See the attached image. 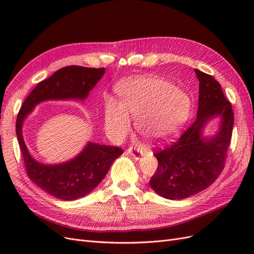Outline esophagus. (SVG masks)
I'll return each instance as SVG.
<instances>
[{
	"instance_id": "esophagus-1",
	"label": "esophagus",
	"mask_w": 254,
	"mask_h": 254,
	"mask_svg": "<svg viewBox=\"0 0 254 254\" xmlns=\"http://www.w3.org/2000/svg\"><path fill=\"white\" fill-rule=\"evenodd\" d=\"M126 153H127V155L132 156L134 160H139V159H140V157L142 156V152H141L139 149H135V148L133 149L132 147L128 148V150L126 151Z\"/></svg>"
}]
</instances>
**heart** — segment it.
<instances>
[{
	"instance_id": "b5f03b06",
	"label": "heart",
	"mask_w": 254,
	"mask_h": 254,
	"mask_svg": "<svg viewBox=\"0 0 254 254\" xmlns=\"http://www.w3.org/2000/svg\"><path fill=\"white\" fill-rule=\"evenodd\" d=\"M120 101L108 97L104 105L105 128L114 139L127 134L130 119L140 133L162 140L179 131L187 122L190 102L187 94L155 76H137L123 80L118 87Z\"/></svg>"
}]
</instances>
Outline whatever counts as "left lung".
Instances as JSON below:
<instances>
[{
	"instance_id": "left-lung-1",
	"label": "left lung",
	"mask_w": 254,
	"mask_h": 254,
	"mask_svg": "<svg viewBox=\"0 0 254 254\" xmlns=\"http://www.w3.org/2000/svg\"><path fill=\"white\" fill-rule=\"evenodd\" d=\"M195 73L199 80L196 120L175 143L156 151L158 168L149 181L158 195L171 200L193 196L217 179L232 137L233 110L220 83L197 68ZM213 118L220 119L219 130L204 137V128Z\"/></svg>"
}]
</instances>
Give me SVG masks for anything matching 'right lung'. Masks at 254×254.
I'll list each match as a JSON object with an SVG mask.
<instances>
[{"instance_id": "add662e5", "label": "right lung", "mask_w": 254, "mask_h": 254, "mask_svg": "<svg viewBox=\"0 0 254 254\" xmlns=\"http://www.w3.org/2000/svg\"><path fill=\"white\" fill-rule=\"evenodd\" d=\"M105 74V67L68 65L37 84L23 103L16 132L26 174L36 186L61 200L72 201L91 193L108 173L123 150L115 146L88 142L75 158L59 164H43L28 151L23 139V123L37 105L47 101H84Z\"/></svg>"}]
</instances>
